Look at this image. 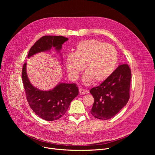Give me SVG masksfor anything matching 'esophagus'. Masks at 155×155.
Instances as JSON below:
<instances>
[{
  "label": "esophagus",
  "instance_id": "esophagus-1",
  "mask_svg": "<svg viewBox=\"0 0 155 155\" xmlns=\"http://www.w3.org/2000/svg\"><path fill=\"white\" fill-rule=\"evenodd\" d=\"M79 91H80V95H84V94H85L86 93V91L84 89H82V88H80Z\"/></svg>",
  "mask_w": 155,
  "mask_h": 155
}]
</instances>
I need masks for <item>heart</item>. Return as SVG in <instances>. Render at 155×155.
Returning a JSON list of instances; mask_svg holds the SVG:
<instances>
[{
    "mask_svg": "<svg viewBox=\"0 0 155 155\" xmlns=\"http://www.w3.org/2000/svg\"><path fill=\"white\" fill-rule=\"evenodd\" d=\"M117 60V51L114 47L90 39L77 44L74 54H70L66 58L65 68L69 75L76 80L84 66V83L89 84L92 81L98 83L112 74Z\"/></svg>",
    "mask_w": 155,
    "mask_h": 155,
    "instance_id": "b5f03b06",
    "label": "heart"
}]
</instances>
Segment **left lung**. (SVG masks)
<instances>
[{"label": "left lung", "instance_id": "1", "mask_svg": "<svg viewBox=\"0 0 155 155\" xmlns=\"http://www.w3.org/2000/svg\"><path fill=\"white\" fill-rule=\"evenodd\" d=\"M130 79L129 65H120L99 86L91 89L90 92L94 99L91 114L103 120L116 115L129 101Z\"/></svg>", "mask_w": 155, "mask_h": 155}]
</instances>
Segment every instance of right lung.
Instances as JSON below:
<instances>
[{
  "label": "right lung",
  "mask_w": 155,
  "mask_h": 155,
  "mask_svg": "<svg viewBox=\"0 0 155 155\" xmlns=\"http://www.w3.org/2000/svg\"><path fill=\"white\" fill-rule=\"evenodd\" d=\"M68 40V38L60 35L43 36L31 48L28 58L40 52L49 51L53 47L60 53L62 44ZM26 62L23 65L22 79L29 106L39 117L46 121L59 119L78 94L76 84L59 83L51 90H40L31 83L26 72Z\"/></svg>",
  "instance_id": "right-lung-1"
}]
</instances>
